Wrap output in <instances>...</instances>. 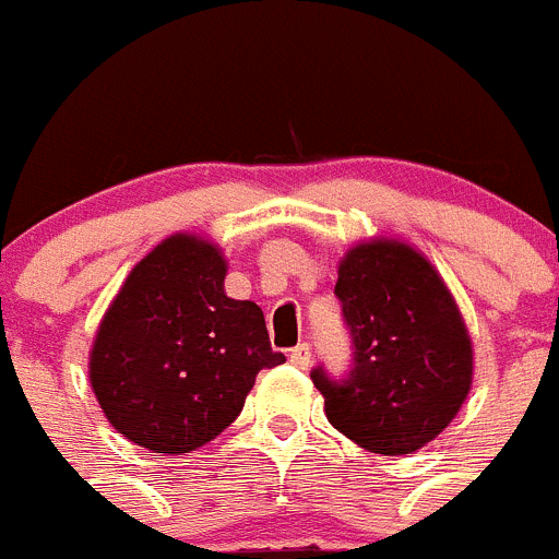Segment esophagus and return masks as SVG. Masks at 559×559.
I'll return each instance as SVG.
<instances>
[{
	"instance_id": "1",
	"label": "esophagus",
	"mask_w": 559,
	"mask_h": 559,
	"mask_svg": "<svg viewBox=\"0 0 559 559\" xmlns=\"http://www.w3.org/2000/svg\"><path fill=\"white\" fill-rule=\"evenodd\" d=\"M288 358L296 369H308L313 364V349H310V344H299V347L290 349Z\"/></svg>"
}]
</instances>
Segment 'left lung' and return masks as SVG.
<instances>
[{
	"mask_svg": "<svg viewBox=\"0 0 559 559\" xmlns=\"http://www.w3.org/2000/svg\"><path fill=\"white\" fill-rule=\"evenodd\" d=\"M335 296L353 338V369H313L330 426L355 445L403 456L445 431L473 383L464 319L426 257L400 240H369L344 254Z\"/></svg>",
	"mask_w": 559,
	"mask_h": 559,
	"instance_id": "1",
	"label": "left lung"
}]
</instances>
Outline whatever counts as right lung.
<instances>
[{
	"label": "right lung",
	"mask_w": 559,
	"mask_h": 559,
	"mask_svg": "<svg viewBox=\"0 0 559 559\" xmlns=\"http://www.w3.org/2000/svg\"><path fill=\"white\" fill-rule=\"evenodd\" d=\"M226 260L199 235H170L108 305L88 380L117 431L153 453H190L243 412L260 369L283 364L263 310L224 290Z\"/></svg>",
	"instance_id": "add662e5"
}]
</instances>
